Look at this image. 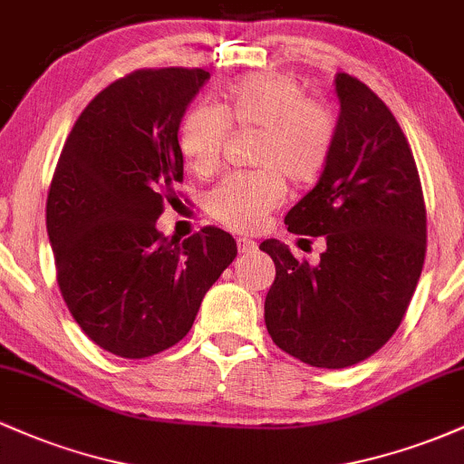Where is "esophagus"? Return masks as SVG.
Here are the masks:
<instances>
[{
	"label": "esophagus",
	"instance_id": "34e87169",
	"mask_svg": "<svg viewBox=\"0 0 464 464\" xmlns=\"http://www.w3.org/2000/svg\"><path fill=\"white\" fill-rule=\"evenodd\" d=\"M237 250H239V255L255 253V250H257V242H255V239H248V237H239L237 239Z\"/></svg>",
	"mask_w": 464,
	"mask_h": 464
}]
</instances>
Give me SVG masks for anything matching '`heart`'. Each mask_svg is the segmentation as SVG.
<instances>
[{
	"label": "heart",
	"mask_w": 464,
	"mask_h": 464,
	"mask_svg": "<svg viewBox=\"0 0 464 464\" xmlns=\"http://www.w3.org/2000/svg\"><path fill=\"white\" fill-rule=\"evenodd\" d=\"M227 129L257 130L250 163L257 169L222 179L207 196V211L222 227L253 233L284 200V177L296 188L314 183L332 157L335 117L327 106L305 98L287 73L257 72L228 82L218 106H191L177 129L179 150L198 177L220 165Z\"/></svg>",
	"instance_id": "heart-1"
}]
</instances>
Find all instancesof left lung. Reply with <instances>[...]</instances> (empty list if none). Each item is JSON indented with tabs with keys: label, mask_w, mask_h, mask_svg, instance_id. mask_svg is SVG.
<instances>
[{
	"label": "left lung",
	"mask_w": 464,
	"mask_h": 464,
	"mask_svg": "<svg viewBox=\"0 0 464 464\" xmlns=\"http://www.w3.org/2000/svg\"><path fill=\"white\" fill-rule=\"evenodd\" d=\"M340 117L332 157L310 194L287 211V231L324 236L321 262H299L279 239L264 303L270 338L318 369L371 358L403 321L425 262L423 189L391 109L349 73L335 76Z\"/></svg>",
	"instance_id": "8db88e82"
}]
</instances>
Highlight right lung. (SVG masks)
<instances>
[{
  "instance_id": "right-lung-1",
  "label": "right lung",
  "mask_w": 464,
  "mask_h": 464,
  "mask_svg": "<svg viewBox=\"0 0 464 464\" xmlns=\"http://www.w3.org/2000/svg\"><path fill=\"white\" fill-rule=\"evenodd\" d=\"M205 80V69L163 67L111 82L80 113L47 191L63 299L80 329L120 358H150L183 340L237 255L218 227L183 242L157 231L183 180L179 121Z\"/></svg>"
}]
</instances>
